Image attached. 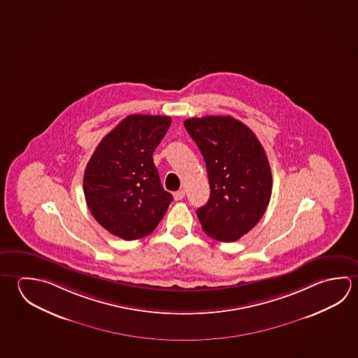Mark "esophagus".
Instances as JSON below:
<instances>
[{
	"label": "esophagus",
	"mask_w": 358,
	"mask_h": 358,
	"mask_svg": "<svg viewBox=\"0 0 358 358\" xmlns=\"http://www.w3.org/2000/svg\"><path fill=\"white\" fill-rule=\"evenodd\" d=\"M185 197V191L183 189H180V191H176L175 194H173V199L176 201L182 200Z\"/></svg>",
	"instance_id": "1"
}]
</instances>
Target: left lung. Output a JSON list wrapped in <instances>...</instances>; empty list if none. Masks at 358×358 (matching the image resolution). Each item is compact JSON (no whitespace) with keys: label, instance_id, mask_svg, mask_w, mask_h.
Returning a JSON list of instances; mask_svg holds the SVG:
<instances>
[{"label":"left lung","instance_id":"8db88e82","mask_svg":"<svg viewBox=\"0 0 358 358\" xmlns=\"http://www.w3.org/2000/svg\"><path fill=\"white\" fill-rule=\"evenodd\" d=\"M206 164L210 199L197 208L210 238L232 243L250 231L269 205L273 178L263 145L249 127L232 117L185 120Z\"/></svg>","mask_w":358,"mask_h":358}]
</instances>
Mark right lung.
<instances>
[{
    "label": "right lung",
    "instance_id": "1",
    "mask_svg": "<svg viewBox=\"0 0 358 358\" xmlns=\"http://www.w3.org/2000/svg\"><path fill=\"white\" fill-rule=\"evenodd\" d=\"M171 117L133 114L108 133L84 172V194L94 219L124 240L145 238L162 220L172 194L164 191L152 155Z\"/></svg>",
    "mask_w": 358,
    "mask_h": 358
}]
</instances>
